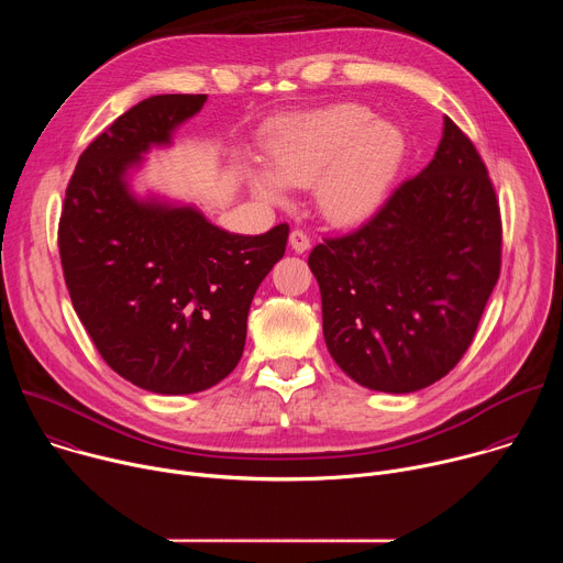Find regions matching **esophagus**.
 I'll return each instance as SVG.
<instances>
[{
    "instance_id": "34e87169",
    "label": "esophagus",
    "mask_w": 563,
    "mask_h": 563,
    "mask_svg": "<svg viewBox=\"0 0 563 563\" xmlns=\"http://www.w3.org/2000/svg\"><path fill=\"white\" fill-rule=\"evenodd\" d=\"M289 245H291V250H294V252L302 254V252H307V250H309L311 240H309V235H307L302 229H294V231L289 233Z\"/></svg>"
}]
</instances>
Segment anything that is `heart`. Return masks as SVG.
I'll list each match as a JSON object with an SVG mask.
<instances>
[{
	"label": "heart",
	"mask_w": 563,
	"mask_h": 563,
	"mask_svg": "<svg viewBox=\"0 0 563 563\" xmlns=\"http://www.w3.org/2000/svg\"><path fill=\"white\" fill-rule=\"evenodd\" d=\"M406 135L374 122L361 104H336L287 122L269 144L272 172L254 178L265 200L280 202L287 187L318 185V205L341 224L358 222L385 200L406 159Z\"/></svg>",
	"instance_id": "b5f03b06"
}]
</instances>
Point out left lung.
<instances>
[{"label":"left lung","mask_w":563,"mask_h":563,"mask_svg":"<svg viewBox=\"0 0 563 563\" xmlns=\"http://www.w3.org/2000/svg\"><path fill=\"white\" fill-rule=\"evenodd\" d=\"M501 233L484 159L445 118L432 163L358 229L323 238L309 254L339 367L391 394L443 378L467 352L499 280Z\"/></svg>","instance_id":"1"}]
</instances>
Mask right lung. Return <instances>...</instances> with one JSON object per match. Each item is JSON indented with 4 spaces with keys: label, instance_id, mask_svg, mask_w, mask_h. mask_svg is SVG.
I'll list each match as a JSON object with an SVG mask.
<instances>
[{
    "label": "right lung",
    "instance_id": "add662e5",
    "mask_svg": "<svg viewBox=\"0 0 563 563\" xmlns=\"http://www.w3.org/2000/svg\"><path fill=\"white\" fill-rule=\"evenodd\" d=\"M207 96H153L79 155L57 245L73 309L107 365L155 394L220 383L245 350L254 294L283 258L289 224L238 235L194 207L140 202L124 183L151 144L196 115Z\"/></svg>",
    "mask_w": 563,
    "mask_h": 563
}]
</instances>
